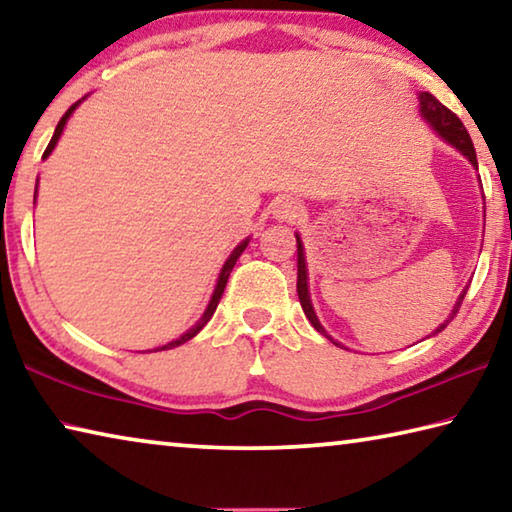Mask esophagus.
I'll return each mask as SVG.
<instances>
[{"mask_svg": "<svg viewBox=\"0 0 512 512\" xmlns=\"http://www.w3.org/2000/svg\"><path fill=\"white\" fill-rule=\"evenodd\" d=\"M300 212L302 205L298 201H293V198H282V201L275 205V219L280 221H293L296 216H300Z\"/></svg>", "mask_w": 512, "mask_h": 512, "instance_id": "34e87169", "label": "esophagus"}]
</instances>
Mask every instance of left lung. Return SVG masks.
<instances>
[{"label":"left lung","mask_w":512,"mask_h":512,"mask_svg":"<svg viewBox=\"0 0 512 512\" xmlns=\"http://www.w3.org/2000/svg\"><path fill=\"white\" fill-rule=\"evenodd\" d=\"M420 112L424 115V119L429 121V124L436 128V131L445 137L447 142H452L458 151H461L467 160H470L474 167L479 162H476V151H474V144H472V137L470 133H467V128L463 126V121L458 119L452 110H449L447 106H443L436 97H433L431 92H422L420 94ZM465 293H461V298H458L456 307L452 311V316H449L443 325H440L436 332H443V329L447 327L449 320H454V316L458 314V309H461V302L465 298ZM298 298H300V305H302V311H305V316L309 318V323L314 325L320 334L327 336V332L323 329V325L318 323V318L314 314V307H311V300H309V291H307V266H305V253H302V244H300V237H298ZM329 341H332V336H327ZM339 345V343H336Z\"/></svg>","instance_id":"left-lung-1"}]
</instances>
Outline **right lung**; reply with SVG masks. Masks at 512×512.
<instances>
[{
	"label": "right lung",
	"mask_w": 512,
	"mask_h": 512,
	"mask_svg": "<svg viewBox=\"0 0 512 512\" xmlns=\"http://www.w3.org/2000/svg\"><path fill=\"white\" fill-rule=\"evenodd\" d=\"M76 108V103L72 108H69L63 117H60V121H58V126H56V133H54V137H51V142L47 144V149H45V158L47 155L54 151V146H56V142H58V137H60V133H63V128H65V121L69 119V115H72V110ZM246 246H248V241H241V244L232 250V255H230V259L228 262L223 264V271H221V275H219V282H216V289H214V296H212V300H210V305H207V309H205V314H203V318L198 320V323L189 329L187 334H183L180 336L178 341H171V343H167V345H162L160 350H169V348H178V345H183V343H187L189 339H194V336L201 332V329L207 325V320L212 318V314H214V309H216V305H219V300H221V296H223V289H225V284H228V277H230V271L232 268H235V264H237V259H239V255L244 253L246 250Z\"/></svg>",
	"instance_id": "right-lung-1"
}]
</instances>
